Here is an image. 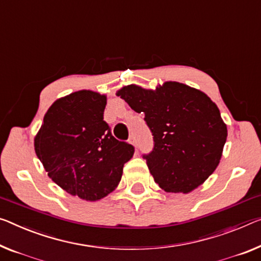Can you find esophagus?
<instances>
[{"instance_id":"obj_1","label":"esophagus","mask_w":261,"mask_h":261,"mask_svg":"<svg viewBox=\"0 0 261 261\" xmlns=\"http://www.w3.org/2000/svg\"><path fill=\"white\" fill-rule=\"evenodd\" d=\"M130 143H133L134 146H136V140H135L134 136H130Z\"/></svg>"}]
</instances>
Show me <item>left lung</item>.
I'll return each instance as SVG.
<instances>
[{
    "label": "left lung",
    "mask_w": 261,
    "mask_h": 261,
    "mask_svg": "<svg viewBox=\"0 0 261 261\" xmlns=\"http://www.w3.org/2000/svg\"><path fill=\"white\" fill-rule=\"evenodd\" d=\"M144 121L154 147L142 158L154 181L167 192H190L215 171L227 129L205 93L176 82L156 91L130 85L118 92Z\"/></svg>",
    "instance_id": "1"
}]
</instances>
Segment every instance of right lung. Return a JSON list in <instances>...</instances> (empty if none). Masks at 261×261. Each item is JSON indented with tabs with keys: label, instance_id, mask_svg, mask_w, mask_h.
Here are the masks:
<instances>
[{
	"label": "right lung",
	"instance_id": "obj_1",
	"mask_svg": "<svg viewBox=\"0 0 261 261\" xmlns=\"http://www.w3.org/2000/svg\"><path fill=\"white\" fill-rule=\"evenodd\" d=\"M106 97L78 91L47 110L35 150L49 177L73 196L98 200L115 189L134 146L119 141L103 120Z\"/></svg>",
	"mask_w": 261,
	"mask_h": 261
}]
</instances>
